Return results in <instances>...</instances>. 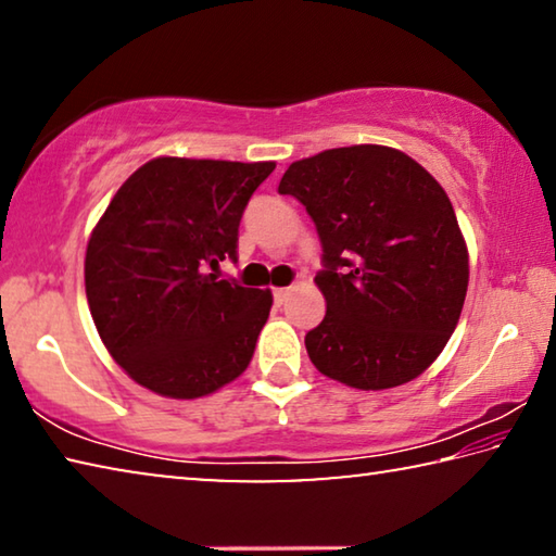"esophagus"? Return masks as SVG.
Masks as SVG:
<instances>
[{
  "instance_id": "34e87169",
  "label": "esophagus",
  "mask_w": 556,
  "mask_h": 556,
  "mask_svg": "<svg viewBox=\"0 0 556 556\" xmlns=\"http://www.w3.org/2000/svg\"><path fill=\"white\" fill-rule=\"evenodd\" d=\"M289 294H291L289 287H279V289H275V301H277V304H285Z\"/></svg>"
}]
</instances>
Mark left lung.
Segmentation results:
<instances>
[{"label": "left lung", "mask_w": 556, "mask_h": 556, "mask_svg": "<svg viewBox=\"0 0 556 556\" xmlns=\"http://www.w3.org/2000/svg\"><path fill=\"white\" fill-rule=\"evenodd\" d=\"M279 193L306 205L324 244L326 316L306 333L316 370L355 390L419 378L458 324L468 248L454 205L400 149L353 144L299 159Z\"/></svg>", "instance_id": "left-lung-1"}]
</instances>
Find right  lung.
I'll use <instances>...</instances> for the list:
<instances>
[{"instance_id":"1","label":"right lung","mask_w":556,"mask_h":556,"mask_svg":"<svg viewBox=\"0 0 556 556\" xmlns=\"http://www.w3.org/2000/svg\"><path fill=\"white\" fill-rule=\"evenodd\" d=\"M275 162L156 156L90 232L86 296L122 370L162 397L195 400L248 370L269 289L213 275L235 260L244 205Z\"/></svg>"}]
</instances>
